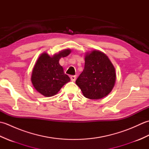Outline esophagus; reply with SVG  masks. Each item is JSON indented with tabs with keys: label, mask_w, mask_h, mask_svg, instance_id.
Here are the masks:
<instances>
[{
	"label": "esophagus",
	"mask_w": 149,
	"mask_h": 149,
	"mask_svg": "<svg viewBox=\"0 0 149 149\" xmlns=\"http://www.w3.org/2000/svg\"><path fill=\"white\" fill-rule=\"evenodd\" d=\"M70 79L72 81H75V79H76V75H72L70 77Z\"/></svg>",
	"instance_id": "esophagus-1"
}]
</instances>
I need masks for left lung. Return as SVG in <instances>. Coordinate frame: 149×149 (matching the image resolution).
Listing matches in <instances>:
<instances>
[{"label": "left lung", "instance_id": "8db88e82", "mask_svg": "<svg viewBox=\"0 0 149 149\" xmlns=\"http://www.w3.org/2000/svg\"><path fill=\"white\" fill-rule=\"evenodd\" d=\"M115 68L105 54L99 50L87 52L84 68L75 83L83 95L98 100L107 96L115 86Z\"/></svg>", "mask_w": 149, "mask_h": 149}]
</instances>
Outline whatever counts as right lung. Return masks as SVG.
I'll use <instances>...</instances> for the list:
<instances>
[{"instance_id":"obj_1","label":"right lung","mask_w":149,"mask_h":149,"mask_svg":"<svg viewBox=\"0 0 149 149\" xmlns=\"http://www.w3.org/2000/svg\"><path fill=\"white\" fill-rule=\"evenodd\" d=\"M70 52V49H65L52 57L46 52L40 55L31 75V82L39 93L45 97L54 96L70 81L59 63L61 58L68 56Z\"/></svg>"}]
</instances>
